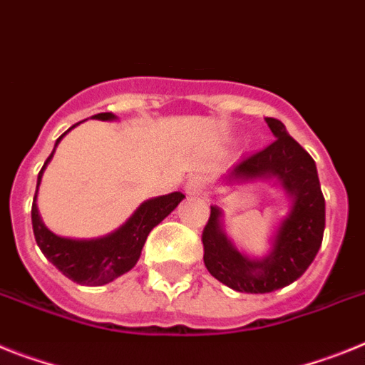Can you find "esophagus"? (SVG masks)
I'll list each match as a JSON object with an SVG mask.
<instances>
[{"label": "esophagus", "mask_w": 365, "mask_h": 365, "mask_svg": "<svg viewBox=\"0 0 365 365\" xmlns=\"http://www.w3.org/2000/svg\"><path fill=\"white\" fill-rule=\"evenodd\" d=\"M207 179L201 175H194L190 177L188 182H186V192H188L190 195H203L205 192H207Z\"/></svg>", "instance_id": "esophagus-1"}]
</instances>
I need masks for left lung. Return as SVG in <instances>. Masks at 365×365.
Instances as JSON below:
<instances>
[{
	"mask_svg": "<svg viewBox=\"0 0 365 365\" xmlns=\"http://www.w3.org/2000/svg\"><path fill=\"white\" fill-rule=\"evenodd\" d=\"M266 121L275 142L242 158L229 179L277 177L292 195L294 205L277 232L272 253L262 260H249L238 253L221 232L217 207H210V217L201 236L203 260L210 275L245 294H267L297 280L316 258L325 230V197L316 162L286 133L279 120L266 118Z\"/></svg>",
	"mask_w": 365,
	"mask_h": 365,
	"instance_id": "obj_1",
	"label": "left lung"
}]
</instances>
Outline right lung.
Instances as JSON below:
<instances>
[{
    "label": "right lung",
    "mask_w": 365,
    "mask_h": 365,
    "mask_svg": "<svg viewBox=\"0 0 365 365\" xmlns=\"http://www.w3.org/2000/svg\"><path fill=\"white\" fill-rule=\"evenodd\" d=\"M93 118L114 120V114L112 112H99ZM73 127H70V129H73ZM64 135L58 136L57 142H55V148H57ZM53 151L48 160L43 162L42 170H40L36 190H38L43 170L48 166V162L51 160ZM182 199H185V195L180 192L149 199V201H145V203L136 208V212L116 232L98 240H68L53 235L51 230L43 227L38 210H36V203H34L36 201V194H34L33 207H31L34 240H36L43 257L48 258L49 262L70 280L83 286L107 284L116 277L129 272L130 267H135V264L138 262L140 253H142V247L145 244V238H148L153 227H157Z\"/></svg>",
    "instance_id": "obj_1"
}]
</instances>
